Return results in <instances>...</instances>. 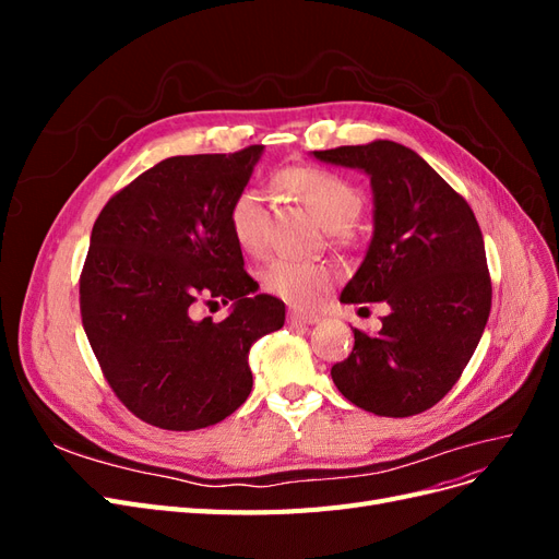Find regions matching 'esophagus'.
I'll use <instances>...</instances> for the list:
<instances>
[{
  "label": "esophagus",
  "mask_w": 559,
  "mask_h": 559,
  "mask_svg": "<svg viewBox=\"0 0 559 559\" xmlns=\"http://www.w3.org/2000/svg\"><path fill=\"white\" fill-rule=\"evenodd\" d=\"M289 321H292V324H298V326H310V324H317L319 317L294 308V310H289Z\"/></svg>",
  "instance_id": "34e87169"
}]
</instances>
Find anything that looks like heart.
<instances>
[{
  "mask_svg": "<svg viewBox=\"0 0 559 559\" xmlns=\"http://www.w3.org/2000/svg\"><path fill=\"white\" fill-rule=\"evenodd\" d=\"M275 181L284 191H289L306 205L317 222L326 230H345L361 214L364 198L357 186L349 183L345 177L335 175L324 167L294 165L277 173ZM228 226L235 242L242 251L261 253L265 247V207L263 195L257 189H242L230 200L228 207ZM259 282L263 292L277 296L292 306L308 308L321 300L333 282L335 270L329 263H308L294 259H273L267 261Z\"/></svg>",
  "mask_w": 559,
  "mask_h": 559,
  "instance_id": "obj_1",
  "label": "heart"
}]
</instances>
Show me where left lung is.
<instances>
[{
    "label": "left lung",
    "instance_id": "1",
    "mask_svg": "<svg viewBox=\"0 0 559 559\" xmlns=\"http://www.w3.org/2000/svg\"><path fill=\"white\" fill-rule=\"evenodd\" d=\"M314 156L359 167L373 186L376 230L341 302L389 306L376 335L354 329L349 357L331 368V378L368 413H425L462 378L492 308L476 214L403 144L378 140Z\"/></svg>",
    "mask_w": 559,
    "mask_h": 559
}]
</instances>
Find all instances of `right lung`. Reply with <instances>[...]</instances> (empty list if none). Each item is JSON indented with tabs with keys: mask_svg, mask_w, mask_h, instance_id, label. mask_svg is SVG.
Instances as JSON below:
<instances>
[{
	"mask_svg": "<svg viewBox=\"0 0 559 559\" xmlns=\"http://www.w3.org/2000/svg\"><path fill=\"white\" fill-rule=\"evenodd\" d=\"M263 146L165 158L109 198L79 280L83 331L126 408L146 425L193 431L251 392L249 347L284 326V302L257 294L228 226ZM234 300L224 322L198 301Z\"/></svg>",
	"mask_w": 559,
	"mask_h": 559,
	"instance_id": "right-lung-1",
	"label": "right lung"
}]
</instances>
